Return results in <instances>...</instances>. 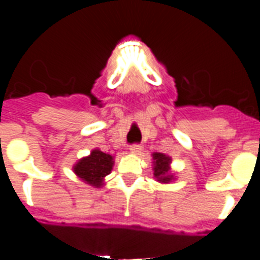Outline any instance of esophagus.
<instances>
[{
	"label": "esophagus",
	"mask_w": 260,
	"mask_h": 260,
	"mask_svg": "<svg viewBox=\"0 0 260 260\" xmlns=\"http://www.w3.org/2000/svg\"><path fill=\"white\" fill-rule=\"evenodd\" d=\"M130 153L132 155H139L142 152V146H138V144H134V146L130 147Z\"/></svg>",
	"instance_id": "34e87169"
}]
</instances>
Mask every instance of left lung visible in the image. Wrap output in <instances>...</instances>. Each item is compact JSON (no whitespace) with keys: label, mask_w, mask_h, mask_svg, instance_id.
<instances>
[{"label":"left lung","mask_w":260,"mask_h":260,"mask_svg":"<svg viewBox=\"0 0 260 260\" xmlns=\"http://www.w3.org/2000/svg\"><path fill=\"white\" fill-rule=\"evenodd\" d=\"M152 171L155 180L160 183H171L176 180L172 172V157L161 152L152 153Z\"/></svg>","instance_id":"8db88e82"}]
</instances>
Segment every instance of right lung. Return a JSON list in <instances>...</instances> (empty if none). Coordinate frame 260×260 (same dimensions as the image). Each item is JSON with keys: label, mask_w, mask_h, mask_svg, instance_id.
Listing matches in <instances>:
<instances>
[{"label": "right lung", "mask_w": 260, "mask_h": 260, "mask_svg": "<svg viewBox=\"0 0 260 260\" xmlns=\"http://www.w3.org/2000/svg\"><path fill=\"white\" fill-rule=\"evenodd\" d=\"M113 156L95 148L88 156L79 158L73 165V172L87 185L102 187L104 186L105 177L113 169Z\"/></svg>", "instance_id": "obj_1"}]
</instances>
